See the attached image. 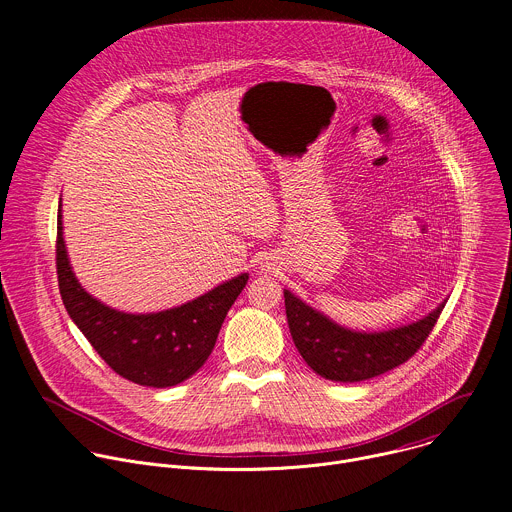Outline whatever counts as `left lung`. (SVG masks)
<instances>
[{
  "mask_svg": "<svg viewBox=\"0 0 512 512\" xmlns=\"http://www.w3.org/2000/svg\"><path fill=\"white\" fill-rule=\"evenodd\" d=\"M291 338L308 367L328 381L358 383L379 377L409 360L440 318L446 300L425 318L385 332H356L283 289Z\"/></svg>",
  "mask_w": 512,
  "mask_h": 512,
  "instance_id": "left-lung-1",
  "label": "left lung"
}]
</instances>
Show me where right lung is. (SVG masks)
<instances>
[{"mask_svg": "<svg viewBox=\"0 0 512 512\" xmlns=\"http://www.w3.org/2000/svg\"><path fill=\"white\" fill-rule=\"evenodd\" d=\"M58 212L56 273L62 304L97 350L123 379L166 389L192 377L210 356L227 312L247 285L241 273L204 296L156 314H125L101 304L72 273Z\"/></svg>", "mask_w": 512, "mask_h": 512, "instance_id": "obj_1", "label": "right lung"}]
</instances>
